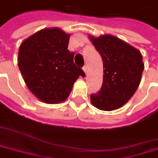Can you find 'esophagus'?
Instances as JSON below:
<instances>
[{"mask_svg":"<svg viewBox=\"0 0 158 158\" xmlns=\"http://www.w3.org/2000/svg\"><path fill=\"white\" fill-rule=\"evenodd\" d=\"M82 69H83V71H84V72H85V74H86V73H87V66H86V65H84Z\"/></svg>","mask_w":158,"mask_h":158,"instance_id":"1","label":"esophagus"}]
</instances>
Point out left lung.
<instances>
[{"label": "left lung", "mask_w": 158, "mask_h": 158, "mask_svg": "<svg viewBox=\"0 0 158 158\" xmlns=\"http://www.w3.org/2000/svg\"><path fill=\"white\" fill-rule=\"evenodd\" d=\"M103 62V82L98 93L91 95L92 104L99 110L113 111L128 101L141 81L142 55L136 48L112 35L90 36Z\"/></svg>", "instance_id": "obj_1"}]
</instances>
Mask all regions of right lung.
I'll use <instances>...</instances> for the list:
<instances>
[{
  "label": "right lung",
  "instance_id": "add662e5",
  "mask_svg": "<svg viewBox=\"0 0 158 158\" xmlns=\"http://www.w3.org/2000/svg\"><path fill=\"white\" fill-rule=\"evenodd\" d=\"M70 34L60 28H44L22 42L18 65L28 89L40 100L50 104L64 101L74 82L85 76L74 63Z\"/></svg>",
  "mask_w": 158,
  "mask_h": 158
}]
</instances>
